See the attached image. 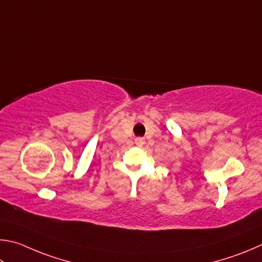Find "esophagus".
<instances>
[{
	"instance_id": "obj_1",
	"label": "esophagus",
	"mask_w": 262,
	"mask_h": 262,
	"mask_svg": "<svg viewBox=\"0 0 262 262\" xmlns=\"http://www.w3.org/2000/svg\"><path fill=\"white\" fill-rule=\"evenodd\" d=\"M135 143L137 146H143L145 144V139L141 138V137H138V138L135 139Z\"/></svg>"
}]
</instances>
